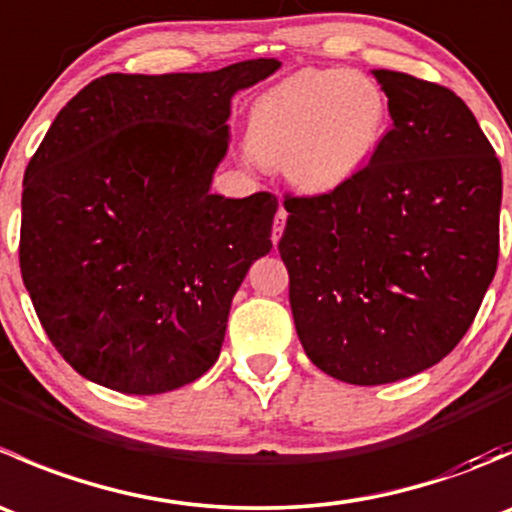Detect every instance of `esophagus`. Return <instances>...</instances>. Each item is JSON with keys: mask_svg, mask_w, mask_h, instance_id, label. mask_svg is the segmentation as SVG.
Wrapping results in <instances>:
<instances>
[{"mask_svg": "<svg viewBox=\"0 0 512 512\" xmlns=\"http://www.w3.org/2000/svg\"><path fill=\"white\" fill-rule=\"evenodd\" d=\"M285 223H287V210L280 205V210H277L275 215V225H272V242H275V245L280 242L282 232H285Z\"/></svg>", "mask_w": 512, "mask_h": 512, "instance_id": "1", "label": "esophagus"}]
</instances>
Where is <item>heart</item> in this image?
<instances>
[{
	"mask_svg": "<svg viewBox=\"0 0 512 512\" xmlns=\"http://www.w3.org/2000/svg\"><path fill=\"white\" fill-rule=\"evenodd\" d=\"M389 123V101L371 76L304 69L265 91L247 116V148L265 165L285 163L307 193H329L369 163Z\"/></svg>",
	"mask_w": 512,
	"mask_h": 512,
	"instance_id": "heart-1",
	"label": "heart"
}]
</instances>
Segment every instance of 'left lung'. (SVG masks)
Wrapping results in <instances>:
<instances>
[{
    "mask_svg": "<svg viewBox=\"0 0 512 512\" xmlns=\"http://www.w3.org/2000/svg\"><path fill=\"white\" fill-rule=\"evenodd\" d=\"M391 131L347 185L285 193L280 255L299 342L324 374L391 384L461 342L498 267L503 173L451 89L371 71Z\"/></svg>",
    "mask_w": 512,
    "mask_h": 512,
    "instance_id": "left-lung-1",
    "label": "left lung"
}]
</instances>
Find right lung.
<instances>
[{
    "instance_id": "obj_1",
    "label": "right lung",
    "mask_w": 512,
    "mask_h": 512,
    "mask_svg": "<svg viewBox=\"0 0 512 512\" xmlns=\"http://www.w3.org/2000/svg\"><path fill=\"white\" fill-rule=\"evenodd\" d=\"M280 69L106 74L54 118L24 173L19 267L46 337L81 376L163 394L218 361L237 287L272 247L277 198H223L235 91Z\"/></svg>"
}]
</instances>
